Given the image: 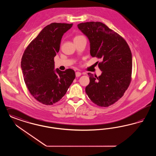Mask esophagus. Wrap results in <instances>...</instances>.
<instances>
[{"mask_svg": "<svg viewBox=\"0 0 156 156\" xmlns=\"http://www.w3.org/2000/svg\"><path fill=\"white\" fill-rule=\"evenodd\" d=\"M75 75H76V77H79V76H81V73L80 72H79V71H77V72L75 73Z\"/></svg>", "mask_w": 156, "mask_h": 156, "instance_id": "obj_1", "label": "esophagus"}]
</instances>
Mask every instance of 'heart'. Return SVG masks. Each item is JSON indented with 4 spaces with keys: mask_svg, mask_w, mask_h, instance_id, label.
I'll return each instance as SVG.
<instances>
[{
    "mask_svg": "<svg viewBox=\"0 0 156 156\" xmlns=\"http://www.w3.org/2000/svg\"><path fill=\"white\" fill-rule=\"evenodd\" d=\"M82 37V36H77V37H75V38H77V37ZM75 38H74V39H75Z\"/></svg>",
    "mask_w": 156,
    "mask_h": 156,
    "instance_id": "obj_1",
    "label": "heart"
}]
</instances>
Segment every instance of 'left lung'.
<instances>
[{
	"label": "left lung",
	"mask_w": 156,
	"mask_h": 156,
	"mask_svg": "<svg viewBox=\"0 0 156 156\" xmlns=\"http://www.w3.org/2000/svg\"><path fill=\"white\" fill-rule=\"evenodd\" d=\"M77 26L89 39L91 56L101 60L98 64L101 74L87 73L90 82L85 92L95 105L111 106L122 98L130 84V48L123 37L102 23L87 22Z\"/></svg>",
	"instance_id": "8db88e82"
}]
</instances>
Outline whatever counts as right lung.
I'll return each mask as SVG.
<instances>
[{
    "mask_svg": "<svg viewBox=\"0 0 156 156\" xmlns=\"http://www.w3.org/2000/svg\"><path fill=\"white\" fill-rule=\"evenodd\" d=\"M72 26L56 23L46 26L22 57L21 67L27 87L32 96L44 105H52L58 101L75 79L73 69H55L54 62L62 35Z\"/></svg>",
    "mask_w": 156,
    "mask_h": 156,
    "instance_id": "right-lung-1",
    "label": "right lung"
}]
</instances>
